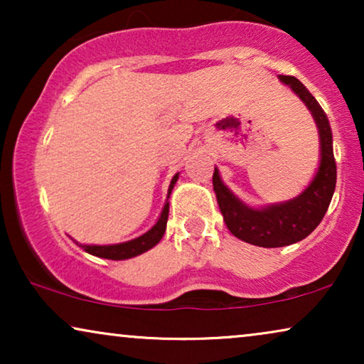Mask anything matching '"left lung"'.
I'll return each instance as SVG.
<instances>
[{"label": "left lung", "mask_w": 364, "mask_h": 364, "mask_svg": "<svg viewBox=\"0 0 364 364\" xmlns=\"http://www.w3.org/2000/svg\"><path fill=\"white\" fill-rule=\"evenodd\" d=\"M278 79L305 102L316 122L320 136V164L310 186L291 200L253 207L223 183L217 167L212 177L218 207L232 235L263 248L287 247L310 235L325 217L336 187L333 134L325 111L296 77L278 76Z\"/></svg>", "instance_id": "8db88e82"}]
</instances>
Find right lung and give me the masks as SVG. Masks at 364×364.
Masks as SVG:
<instances>
[{
    "label": "right lung",
    "mask_w": 364,
    "mask_h": 364,
    "mask_svg": "<svg viewBox=\"0 0 364 364\" xmlns=\"http://www.w3.org/2000/svg\"><path fill=\"white\" fill-rule=\"evenodd\" d=\"M178 178V172L172 177L171 186H168V192H167V200L166 205H164L161 215H159L157 222L149 228L146 233L139 235L132 240L127 242H121V243H112V245H86V243H79L74 240L77 247H81L84 252H87L89 255L99 257V258H106V260H127V258L137 257L141 253L151 250L152 247H156L161 238L166 233V227H167V218H168V197H171L172 188L176 186Z\"/></svg>",
    "instance_id": "1"
}]
</instances>
